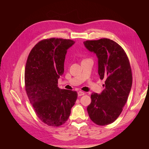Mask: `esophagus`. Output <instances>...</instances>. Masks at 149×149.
Segmentation results:
<instances>
[{"label":"esophagus","mask_w":149,"mask_h":149,"mask_svg":"<svg viewBox=\"0 0 149 149\" xmlns=\"http://www.w3.org/2000/svg\"><path fill=\"white\" fill-rule=\"evenodd\" d=\"M77 95H78V96H79V97H81V96H83V95H84V92H83V91H78V92H77Z\"/></svg>","instance_id":"esophagus-1"}]
</instances>
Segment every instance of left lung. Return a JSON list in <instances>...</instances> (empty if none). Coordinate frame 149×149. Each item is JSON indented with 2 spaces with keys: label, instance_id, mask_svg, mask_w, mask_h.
<instances>
[{
  "label": "left lung",
  "instance_id": "8db88e82",
  "mask_svg": "<svg viewBox=\"0 0 149 149\" xmlns=\"http://www.w3.org/2000/svg\"><path fill=\"white\" fill-rule=\"evenodd\" d=\"M84 45L96 54L100 79L105 80L101 93L91 94V102L87 107L88 115L97 125H108L122 113L131 91L132 77L130 63L122 47L110 39L87 40Z\"/></svg>",
  "mask_w": 149,
  "mask_h": 149
}]
</instances>
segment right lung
<instances>
[{
	"label": "right lung",
	"mask_w": 149,
	"mask_h": 149,
	"mask_svg": "<svg viewBox=\"0 0 149 149\" xmlns=\"http://www.w3.org/2000/svg\"><path fill=\"white\" fill-rule=\"evenodd\" d=\"M71 40L40 41L29 53L25 70V87L37 116L45 124L59 127L66 122L77 98L75 91L60 89L58 79L64 73Z\"/></svg>",
	"instance_id": "add662e5"
}]
</instances>
